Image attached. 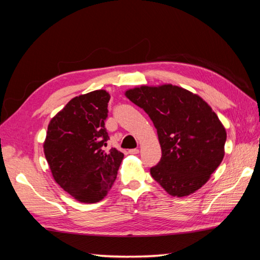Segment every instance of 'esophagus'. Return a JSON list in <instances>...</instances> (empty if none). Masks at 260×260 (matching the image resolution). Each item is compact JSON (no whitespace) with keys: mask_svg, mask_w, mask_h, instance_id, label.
Segmentation results:
<instances>
[{"mask_svg":"<svg viewBox=\"0 0 260 260\" xmlns=\"http://www.w3.org/2000/svg\"><path fill=\"white\" fill-rule=\"evenodd\" d=\"M139 152H140L139 149H131V150H128V153H131V154H138Z\"/></svg>","mask_w":260,"mask_h":260,"instance_id":"1","label":"esophagus"}]
</instances>
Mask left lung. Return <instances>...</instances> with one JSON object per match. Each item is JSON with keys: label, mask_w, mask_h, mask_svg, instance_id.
I'll return each instance as SVG.
<instances>
[{"label": "left lung", "mask_w": 260, "mask_h": 260, "mask_svg": "<svg viewBox=\"0 0 260 260\" xmlns=\"http://www.w3.org/2000/svg\"><path fill=\"white\" fill-rule=\"evenodd\" d=\"M125 95L157 128L162 155L150 169L154 181L174 197L205 185L224 158L226 142L224 126L208 103L172 84L135 87Z\"/></svg>", "instance_id": "obj_1"}]
</instances>
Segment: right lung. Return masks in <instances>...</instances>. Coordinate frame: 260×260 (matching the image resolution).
I'll use <instances>...</instances> for the list:
<instances>
[{"label": "right lung", "mask_w": 260, "mask_h": 260, "mask_svg": "<svg viewBox=\"0 0 260 260\" xmlns=\"http://www.w3.org/2000/svg\"><path fill=\"white\" fill-rule=\"evenodd\" d=\"M109 100L105 89L74 98L48 126L43 146L54 181L84 204L107 196L124 158L115 148L105 150Z\"/></svg>", "instance_id": "1"}]
</instances>
